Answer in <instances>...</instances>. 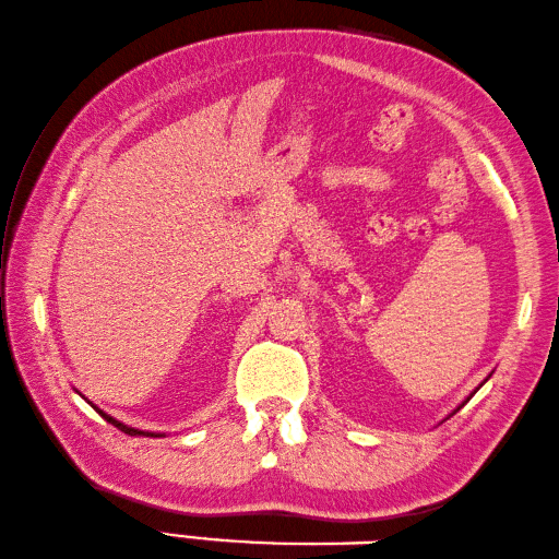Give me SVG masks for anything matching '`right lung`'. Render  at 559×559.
Masks as SVG:
<instances>
[{"mask_svg": "<svg viewBox=\"0 0 559 559\" xmlns=\"http://www.w3.org/2000/svg\"><path fill=\"white\" fill-rule=\"evenodd\" d=\"M97 412H99V409H97ZM99 414H102V417H104V419H107L109 424H114L116 428H121V431H126V433H131V436H152V438H157V436H154V433H145V431H138V428H128V426H123L121 421H116V419H111V417H109V414H104V412H99Z\"/></svg>", "mask_w": 559, "mask_h": 559, "instance_id": "obj_1", "label": "right lung"}]
</instances>
